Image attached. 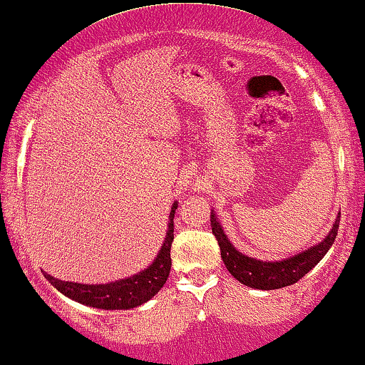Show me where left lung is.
Segmentation results:
<instances>
[{
	"label": "left lung",
	"instance_id": "1",
	"mask_svg": "<svg viewBox=\"0 0 365 365\" xmlns=\"http://www.w3.org/2000/svg\"><path fill=\"white\" fill-rule=\"evenodd\" d=\"M341 212L332 224L331 230L323 240L314 244L313 247L306 248L303 252L294 253V255L283 258V260H258V258L248 257L245 253L237 250L232 245V242L227 239L224 229L215 215L214 210H210V227L212 234L217 239L220 247V257L224 260V265L230 272L232 277L239 279L245 287L255 289H278L283 287L297 283L298 279L304 277L306 273L318 265L323 260L327 250L334 244V239L339 229Z\"/></svg>",
	"mask_w": 365,
	"mask_h": 365
}]
</instances>
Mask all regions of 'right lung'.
I'll list each match as a JSON object with an SVG mask.
<instances>
[{
  "label": "right lung",
  "mask_w": 365,
  "mask_h": 365,
  "mask_svg": "<svg viewBox=\"0 0 365 365\" xmlns=\"http://www.w3.org/2000/svg\"><path fill=\"white\" fill-rule=\"evenodd\" d=\"M178 202L173 204L165 242L150 267L131 274V277L117 279V282L102 284H83L76 282H62L46 272L44 277L57 292L77 303L91 306L97 309H133L150 301L165 287L171 270V245L174 240V212Z\"/></svg>",
  "instance_id": "obj_1"
}]
</instances>
